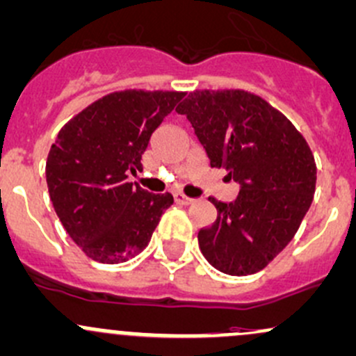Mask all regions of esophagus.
<instances>
[{
  "label": "esophagus",
  "instance_id": "1",
  "mask_svg": "<svg viewBox=\"0 0 356 356\" xmlns=\"http://www.w3.org/2000/svg\"><path fill=\"white\" fill-rule=\"evenodd\" d=\"M174 200H175V203L184 204V207H188V204L193 203V200H191V197H188L186 194H182V193H175Z\"/></svg>",
  "mask_w": 356,
  "mask_h": 356
}]
</instances>
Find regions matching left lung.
Segmentation results:
<instances>
[{"mask_svg":"<svg viewBox=\"0 0 356 356\" xmlns=\"http://www.w3.org/2000/svg\"><path fill=\"white\" fill-rule=\"evenodd\" d=\"M211 167L238 182L235 201L209 197L216 220L197 234L208 263L232 276L261 271L290 244L316 193L312 149L285 114L245 90H194L175 109Z\"/></svg>","mask_w":356,"mask_h":356,"instance_id":"left-lung-1","label":"left lung"}]
</instances>
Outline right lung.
I'll list each match as a JSON object with an SVG mask.
<instances>
[{
    "mask_svg": "<svg viewBox=\"0 0 356 356\" xmlns=\"http://www.w3.org/2000/svg\"><path fill=\"white\" fill-rule=\"evenodd\" d=\"M186 92L121 90L90 104L58 133L47 155L49 196L63 227L90 259L119 264L152 238L170 193L128 182L152 133Z\"/></svg>",
    "mask_w": 356,
    "mask_h": 356,
    "instance_id": "1",
    "label": "right lung"
}]
</instances>
